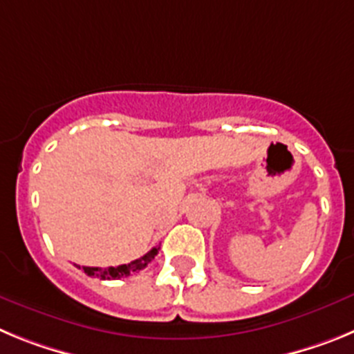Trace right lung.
<instances>
[{
    "label": "right lung",
    "instance_id": "obj_1",
    "mask_svg": "<svg viewBox=\"0 0 354 354\" xmlns=\"http://www.w3.org/2000/svg\"><path fill=\"white\" fill-rule=\"evenodd\" d=\"M159 252V246L150 250L149 253H145L143 257L136 259V261L129 262V264H122L117 266V268H83V271L88 277H95V278H101V280H118V278H124V277H129V274L138 273L142 271L143 268L150 264V262L154 261V257L158 255Z\"/></svg>",
    "mask_w": 354,
    "mask_h": 354
}]
</instances>
